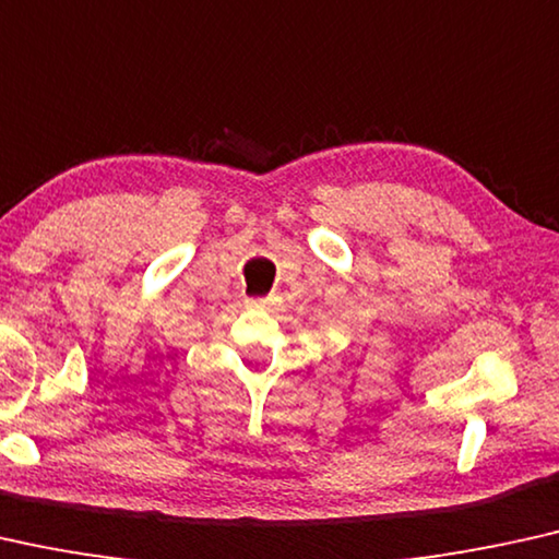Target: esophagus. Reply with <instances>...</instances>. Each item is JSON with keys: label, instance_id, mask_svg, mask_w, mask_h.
Listing matches in <instances>:
<instances>
[{"label": "esophagus", "instance_id": "esophagus-1", "mask_svg": "<svg viewBox=\"0 0 559 559\" xmlns=\"http://www.w3.org/2000/svg\"><path fill=\"white\" fill-rule=\"evenodd\" d=\"M269 298H248L250 309H269Z\"/></svg>", "mask_w": 559, "mask_h": 559}]
</instances>
